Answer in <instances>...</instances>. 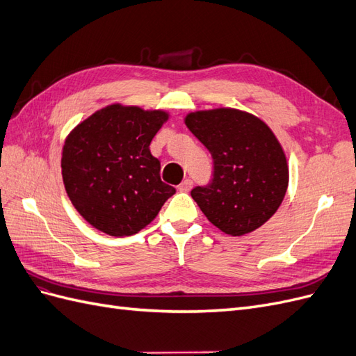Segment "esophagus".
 Wrapping results in <instances>:
<instances>
[{"instance_id": "34e87169", "label": "esophagus", "mask_w": 356, "mask_h": 356, "mask_svg": "<svg viewBox=\"0 0 356 356\" xmlns=\"http://www.w3.org/2000/svg\"><path fill=\"white\" fill-rule=\"evenodd\" d=\"M191 187H193V181L191 179H184L181 182V184L178 186V190L179 191H182V193H187V191H190L191 190Z\"/></svg>"}]
</instances>
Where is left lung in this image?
<instances>
[{
    "label": "left lung",
    "instance_id": "1",
    "mask_svg": "<svg viewBox=\"0 0 356 356\" xmlns=\"http://www.w3.org/2000/svg\"><path fill=\"white\" fill-rule=\"evenodd\" d=\"M186 124L213 160L209 184L191 190L202 212L232 236L261 227L288 187L286 159L273 132L260 118L233 108L190 113Z\"/></svg>",
    "mask_w": 356,
    "mask_h": 356
}]
</instances>
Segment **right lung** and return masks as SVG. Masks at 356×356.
Returning <instances> with one entry per match:
<instances>
[{
	"mask_svg": "<svg viewBox=\"0 0 356 356\" xmlns=\"http://www.w3.org/2000/svg\"><path fill=\"white\" fill-rule=\"evenodd\" d=\"M168 120L165 111L110 105L68 135L62 178L81 217L111 236H131L152 222L175 188L160 179L152 139Z\"/></svg>",
	"mask_w": 356,
	"mask_h": 356,
	"instance_id": "right-lung-1",
	"label": "right lung"
}]
</instances>
